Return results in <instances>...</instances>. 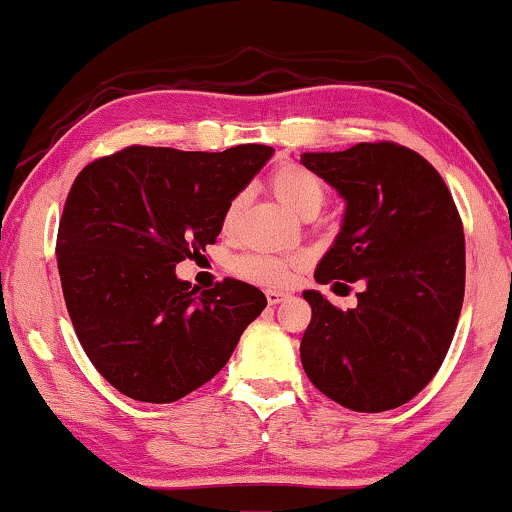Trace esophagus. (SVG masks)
I'll list each match as a JSON object with an SVG mask.
<instances>
[{"instance_id": "obj_1", "label": "esophagus", "mask_w": 512, "mask_h": 512, "mask_svg": "<svg viewBox=\"0 0 512 512\" xmlns=\"http://www.w3.org/2000/svg\"><path fill=\"white\" fill-rule=\"evenodd\" d=\"M290 299V292H280V290H266V301H269L271 306L280 304V301H287Z\"/></svg>"}]
</instances>
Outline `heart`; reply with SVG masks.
I'll return each instance as SVG.
<instances>
[{
	"mask_svg": "<svg viewBox=\"0 0 512 512\" xmlns=\"http://www.w3.org/2000/svg\"><path fill=\"white\" fill-rule=\"evenodd\" d=\"M269 185L280 204L299 215L318 213V208L327 197L325 181H322L318 174H313V171H308L306 167L294 162H285L273 169ZM239 206L241 199H234L232 204L227 206L225 215H222V229H225V232L234 227L236 215H239ZM232 269L236 276L253 280V283L280 287L290 280L292 262L290 259L273 255H243L239 259H234Z\"/></svg>",
	"mask_w": 512,
	"mask_h": 512,
	"instance_id": "heart-1",
	"label": "heart"
}]
</instances>
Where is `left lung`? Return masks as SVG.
Masks as SVG:
<instances>
[{
  "label": "left lung",
  "mask_w": 512,
  "mask_h": 512,
  "mask_svg": "<svg viewBox=\"0 0 512 512\" xmlns=\"http://www.w3.org/2000/svg\"><path fill=\"white\" fill-rule=\"evenodd\" d=\"M301 164L345 201L341 229L315 280L357 283L348 311L306 290L313 318L301 364L322 394L383 413L422 392L441 369L464 304V229L438 171L397 143L304 153Z\"/></svg>",
  "instance_id": "8db88e82"
}]
</instances>
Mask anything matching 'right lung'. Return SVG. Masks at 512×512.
<instances>
[{
  "label": "right lung",
  "instance_id": "add662e5",
  "mask_svg": "<svg viewBox=\"0 0 512 512\" xmlns=\"http://www.w3.org/2000/svg\"><path fill=\"white\" fill-rule=\"evenodd\" d=\"M129 146L76 176L57 232V269L85 355L134 401L171 403L208 383L266 308L255 285L199 290L176 276L222 232V215L271 160Z\"/></svg>",
  "mask_w": 512,
  "mask_h": 512
}]
</instances>
